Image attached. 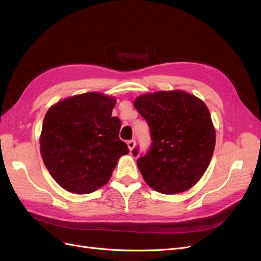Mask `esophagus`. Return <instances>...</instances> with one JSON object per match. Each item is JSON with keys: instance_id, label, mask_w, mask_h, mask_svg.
I'll return each mask as SVG.
<instances>
[{"instance_id": "34e87169", "label": "esophagus", "mask_w": 261, "mask_h": 261, "mask_svg": "<svg viewBox=\"0 0 261 261\" xmlns=\"http://www.w3.org/2000/svg\"><path fill=\"white\" fill-rule=\"evenodd\" d=\"M127 146H128V148H129V150L132 151V150L135 148V146H136V141H135V139H130V140H128L127 141Z\"/></svg>"}]
</instances>
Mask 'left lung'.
Wrapping results in <instances>:
<instances>
[{
	"mask_svg": "<svg viewBox=\"0 0 261 261\" xmlns=\"http://www.w3.org/2000/svg\"><path fill=\"white\" fill-rule=\"evenodd\" d=\"M152 143L137 160L146 183L161 194H178L193 187L206 172L216 145L209 110L185 91H159L135 100ZM139 154V148L133 150Z\"/></svg>",
	"mask_w": 261,
	"mask_h": 261,
	"instance_id": "left-lung-1",
	"label": "left lung"
}]
</instances>
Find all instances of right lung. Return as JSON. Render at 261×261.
I'll return each instance as SVG.
<instances>
[{
  "label": "right lung",
  "instance_id": "1",
  "mask_svg": "<svg viewBox=\"0 0 261 261\" xmlns=\"http://www.w3.org/2000/svg\"><path fill=\"white\" fill-rule=\"evenodd\" d=\"M115 99L98 92L63 100L46 112L40 151L52 177L66 191L89 194L107 184L118 159L129 152L112 116Z\"/></svg>",
  "mask_w": 261,
  "mask_h": 261
}]
</instances>
